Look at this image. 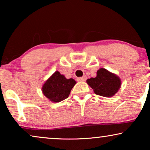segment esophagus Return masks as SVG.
Masks as SVG:
<instances>
[{
  "instance_id": "34e87169",
  "label": "esophagus",
  "mask_w": 150,
  "mask_h": 150,
  "mask_svg": "<svg viewBox=\"0 0 150 150\" xmlns=\"http://www.w3.org/2000/svg\"><path fill=\"white\" fill-rule=\"evenodd\" d=\"M86 79H87V76H83V77L77 78L78 81H85Z\"/></svg>"
}]
</instances>
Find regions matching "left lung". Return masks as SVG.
I'll return each instance as SVG.
<instances>
[{
    "mask_svg": "<svg viewBox=\"0 0 150 150\" xmlns=\"http://www.w3.org/2000/svg\"><path fill=\"white\" fill-rule=\"evenodd\" d=\"M87 83L93 89L94 93L106 98L115 95L122 86L120 78L104 68L98 69L96 77L87 79Z\"/></svg>",
    "mask_w": 150,
    "mask_h": 150,
    "instance_id": "obj_1",
    "label": "left lung"
}]
</instances>
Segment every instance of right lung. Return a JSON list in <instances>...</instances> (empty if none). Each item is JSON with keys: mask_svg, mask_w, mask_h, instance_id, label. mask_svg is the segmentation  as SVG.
<instances>
[{"mask_svg": "<svg viewBox=\"0 0 150 150\" xmlns=\"http://www.w3.org/2000/svg\"><path fill=\"white\" fill-rule=\"evenodd\" d=\"M76 82L73 79H67L64 75L56 71L50 76L42 86V91L44 95L52 102H59L66 99Z\"/></svg>", "mask_w": 150, "mask_h": 150, "instance_id": "right-lung-1", "label": "right lung"}]
</instances>
